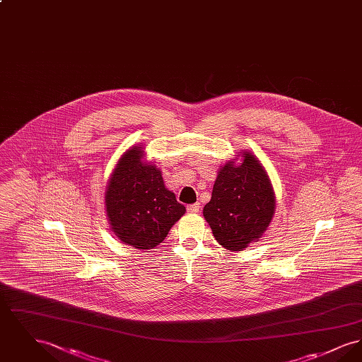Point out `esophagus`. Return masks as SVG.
<instances>
[{"label": "esophagus", "instance_id": "esophagus-1", "mask_svg": "<svg viewBox=\"0 0 362 362\" xmlns=\"http://www.w3.org/2000/svg\"><path fill=\"white\" fill-rule=\"evenodd\" d=\"M199 210H201V205L199 204H194V205H189L187 206V211L191 213V214H197Z\"/></svg>", "mask_w": 362, "mask_h": 362}]
</instances>
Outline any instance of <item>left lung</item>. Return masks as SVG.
Wrapping results in <instances>:
<instances>
[{"mask_svg": "<svg viewBox=\"0 0 362 362\" xmlns=\"http://www.w3.org/2000/svg\"><path fill=\"white\" fill-rule=\"evenodd\" d=\"M240 164L228 161L216 177L204 217L213 236L229 251L258 241L276 210L274 189L257 156L243 152Z\"/></svg>", "mask_w": 362, "mask_h": 362, "instance_id": "left-lung-1", "label": "left lung"}]
</instances>
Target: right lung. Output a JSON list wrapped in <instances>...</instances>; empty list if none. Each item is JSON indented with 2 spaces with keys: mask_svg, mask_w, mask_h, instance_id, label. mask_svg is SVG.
<instances>
[{
  "mask_svg": "<svg viewBox=\"0 0 362 362\" xmlns=\"http://www.w3.org/2000/svg\"><path fill=\"white\" fill-rule=\"evenodd\" d=\"M105 211L122 243L152 250L164 240L186 207L165 189L161 171L144 161L141 146L126 151L111 173L105 189Z\"/></svg>",
  "mask_w": 362,
  "mask_h": 362,
  "instance_id": "right-lung-1",
  "label": "right lung"
}]
</instances>
